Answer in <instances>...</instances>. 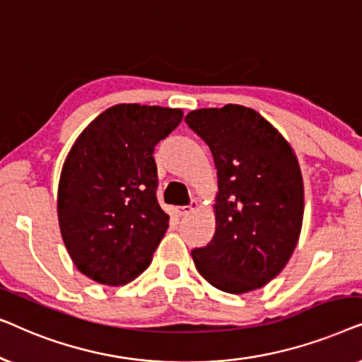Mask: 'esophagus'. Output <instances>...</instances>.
Wrapping results in <instances>:
<instances>
[{"mask_svg":"<svg viewBox=\"0 0 362 362\" xmlns=\"http://www.w3.org/2000/svg\"><path fill=\"white\" fill-rule=\"evenodd\" d=\"M197 207V202L194 201V202H191L189 206H182V207H176V214L180 216V217H182V216H187L189 214V212H192Z\"/></svg>","mask_w":362,"mask_h":362,"instance_id":"34e87169","label":"esophagus"}]
</instances>
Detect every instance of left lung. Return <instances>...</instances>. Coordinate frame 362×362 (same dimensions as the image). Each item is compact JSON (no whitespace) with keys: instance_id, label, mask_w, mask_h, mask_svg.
I'll return each instance as SVG.
<instances>
[{"instance_id":"1","label":"left lung","mask_w":362,"mask_h":362,"mask_svg":"<svg viewBox=\"0 0 362 362\" xmlns=\"http://www.w3.org/2000/svg\"><path fill=\"white\" fill-rule=\"evenodd\" d=\"M185 122L209 146L217 170L216 232L191 252L212 286L242 295L275 279L293 254L305 209L295 151L260 113L244 105L199 108Z\"/></svg>"}]
</instances>
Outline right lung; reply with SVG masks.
Returning <instances> with one entry per match:
<instances>
[{
    "label": "right lung",
    "mask_w": 362,
    "mask_h": 362,
    "mask_svg": "<svg viewBox=\"0 0 362 362\" xmlns=\"http://www.w3.org/2000/svg\"><path fill=\"white\" fill-rule=\"evenodd\" d=\"M181 120L180 108L120 103L88 123L69 151L59 227L78 272L97 284L125 285L151 264L170 221L156 199L153 151Z\"/></svg>",
    "instance_id": "obj_1"
}]
</instances>
